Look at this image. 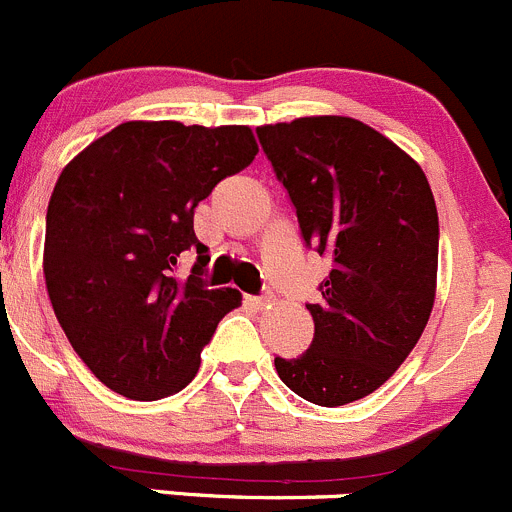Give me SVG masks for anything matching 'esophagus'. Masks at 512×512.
<instances>
[{
    "instance_id": "1",
    "label": "esophagus",
    "mask_w": 512,
    "mask_h": 512,
    "mask_svg": "<svg viewBox=\"0 0 512 512\" xmlns=\"http://www.w3.org/2000/svg\"><path fill=\"white\" fill-rule=\"evenodd\" d=\"M247 302H250L252 307H257V310H265V307H270L272 297H270V295H260V297H247Z\"/></svg>"
}]
</instances>
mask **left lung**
Listing matches in <instances>:
<instances>
[{
	"instance_id": "obj_1",
	"label": "left lung",
	"mask_w": 512,
	"mask_h": 512,
	"mask_svg": "<svg viewBox=\"0 0 512 512\" xmlns=\"http://www.w3.org/2000/svg\"><path fill=\"white\" fill-rule=\"evenodd\" d=\"M307 247L327 255L312 345L275 357L307 403L337 408L375 393L423 335L438 280V210L418 162L352 117L257 127Z\"/></svg>"
}]
</instances>
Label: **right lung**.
Segmentation results:
<instances>
[{
  "instance_id": "right-lung-1",
  "label": "right lung",
  "mask_w": 512,
  "mask_h": 512,
  "mask_svg": "<svg viewBox=\"0 0 512 512\" xmlns=\"http://www.w3.org/2000/svg\"><path fill=\"white\" fill-rule=\"evenodd\" d=\"M257 155L250 127L124 122L62 170L47 207L44 280L84 365L130 400L180 393L242 295L207 290L195 207ZM198 262L174 277L182 251Z\"/></svg>"
}]
</instances>
